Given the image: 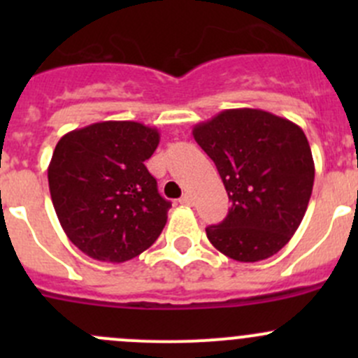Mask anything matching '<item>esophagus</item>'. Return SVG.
I'll list each match as a JSON object with an SVG mask.
<instances>
[{"label":"esophagus","mask_w":358,"mask_h":358,"mask_svg":"<svg viewBox=\"0 0 358 358\" xmlns=\"http://www.w3.org/2000/svg\"><path fill=\"white\" fill-rule=\"evenodd\" d=\"M178 202H180V204H182V206H192L194 201H192V196H190V194H185V196L180 197Z\"/></svg>","instance_id":"34e87169"}]
</instances>
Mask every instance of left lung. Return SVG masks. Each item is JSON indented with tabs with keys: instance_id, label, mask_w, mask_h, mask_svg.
Wrapping results in <instances>:
<instances>
[{
	"instance_id": "obj_1",
	"label": "left lung",
	"mask_w": 358,
	"mask_h": 358,
	"mask_svg": "<svg viewBox=\"0 0 358 358\" xmlns=\"http://www.w3.org/2000/svg\"><path fill=\"white\" fill-rule=\"evenodd\" d=\"M194 138L218 169L232 202L209 243L243 263L266 259L298 230L315 178L298 124L259 109H229L194 126Z\"/></svg>"
}]
</instances>
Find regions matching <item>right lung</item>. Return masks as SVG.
<instances>
[{"instance_id": "obj_1", "label": "right lung", "mask_w": 358, "mask_h": 358, "mask_svg": "<svg viewBox=\"0 0 358 358\" xmlns=\"http://www.w3.org/2000/svg\"><path fill=\"white\" fill-rule=\"evenodd\" d=\"M159 145L156 128L103 121L64 135L48 166L59 222L90 258L122 263L161 236L171 202L143 162Z\"/></svg>"}]
</instances>
